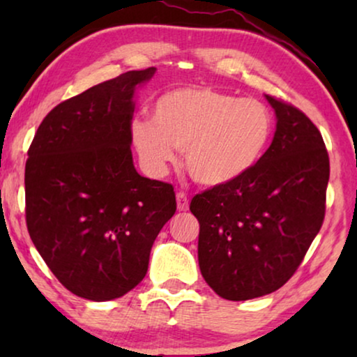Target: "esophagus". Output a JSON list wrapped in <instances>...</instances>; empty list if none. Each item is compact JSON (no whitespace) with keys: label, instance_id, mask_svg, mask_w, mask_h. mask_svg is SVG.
I'll return each mask as SVG.
<instances>
[{"label":"esophagus","instance_id":"34e87169","mask_svg":"<svg viewBox=\"0 0 357 357\" xmlns=\"http://www.w3.org/2000/svg\"><path fill=\"white\" fill-rule=\"evenodd\" d=\"M188 204L190 203H188L187 195L182 193V192H178L177 193V209H178V211H187Z\"/></svg>","mask_w":357,"mask_h":357}]
</instances>
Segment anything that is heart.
Instances as JSON below:
<instances>
[{"label":"heart","mask_w":357,"mask_h":357,"mask_svg":"<svg viewBox=\"0 0 357 357\" xmlns=\"http://www.w3.org/2000/svg\"><path fill=\"white\" fill-rule=\"evenodd\" d=\"M265 104L211 87H178L160 94L153 119L135 116L130 136L146 172L162 177L183 151L185 167L208 188L236 183L260 162L271 141Z\"/></svg>","instance_id":"heart-1"}]
</instances>
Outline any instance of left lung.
<instances>
[{"mask_svg":"<svg viewBox=\"0 0 357 357\" xmlns=\"http://www.w3.org/2000/svg\"><path fill=\"white\" fill-rule=\"evenodd\" d=\"M276 131L255 169L197 195L198 263L227 301L271 294L294 275L325 218L330 160L317 126L296 107L265 96Z\"/></svg>","mask_w":357,"mask_h":357,"instance_id":"left-lung-1","label":"left lung"}]
</instances>
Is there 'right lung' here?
<instances>
[{"instance_id": "obj_1", "label": "right lung", "mask_w": 357, "mask_h": 357, "mask_svg": "<svg viewBox=\"0 0 357 357\" xmlns=\"http://www.w3.org/2000/svg\"><path fill=\"white\" fill-rule=\"evenodd\" d=\"M154 73H123L61 102L29 148V234L58 281L82 299L114 301L138 286L177 209L172 185L139 175L131 155L135 96Z\"/></svg>"}]
</instances>
